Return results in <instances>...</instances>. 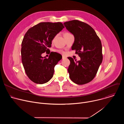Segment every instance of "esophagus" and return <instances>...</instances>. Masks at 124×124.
I'll use <instances>...</instances> for the list:
<instances>
[{
	"label": "esophagus",
	"mask_w": 124,
	"mask_h": 124,
	"mask_svg": "<svg viewBox=\"0 0 124 124\" xmlns=\"http://www.w3.org/2000/svg\"><path fill=\"white\" fill-rule=\"evenodd\" d=\"M66 58V57L64 56H62V59H65Z\"/></svg>",
	"instance_id": "34e87169"
}]
</instances>
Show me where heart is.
I'll use <instances>...</instances> for the list:
<instances>
[{
	"label": "heart",
	"instance_id": "heart-1",
	"mask_svg": "<svg viewBox=\"0 0 124 124\" xmlns=\"http://www.w3.org/2000/svg\"><path fill=\"white\" fill-rule=\"evenodd\" d=\"M67 33H65V34H67ZM55 51H56V52H58V53H60V54H64V52L62 50H61V49H56V50H55Z\"/></svg>",
	"mask_w": 124,
	"mask_h": 124
}]
</instances>
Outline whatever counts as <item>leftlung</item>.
<instances>
[{
  "instance_id": "left-lung-1",
  "label": "left lung",
  "mask_w": 124,
  "mask_h": 124,
  "mask_svg": "<svg viewBox=\"0 0 124 124\" xmlns=\"http://www.w3.org/2000/svg\"><path fill=\"white\" fill-rule=\"evenodd\" d=\"M67 29L75 37L72 50L80 57V60L68 58L70 65L68 70L72 81L82 85L91 81L95 77L102 61L101 41L94 29L84 22L72 20L64 23Z\"/></svg>"
}]
</instances>
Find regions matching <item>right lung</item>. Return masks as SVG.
<instances>
[{
	"label": "right lung",
	"instance_id": "1",
	"mask_svg": "<svg viewBox=\"0 0 124 124\" xmlns=\"http://www.w3.org/2000/svg\"><path fill=\"white\" fill-rule=\"evenodd\" d=\"M64 26L61 23H40L29 28L22 43V61L28 78L37 84L48 82L53 77L54 67L62 55L51 52L48 58L41 54L49 51L51 42Z\"/></svg>",
	"mask_w": 124,
	"mask_h": 124
}]
</instances>
